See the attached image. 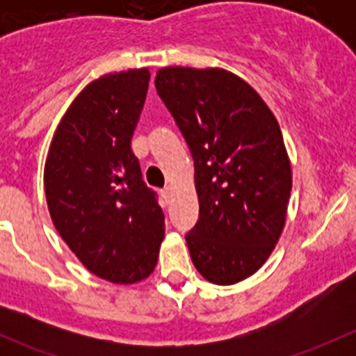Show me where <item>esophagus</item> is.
Listing matches in <instances>:
<instances>
[{
  "label": "esophagus",
  "mask_w": 356,
  "mask_h": 356,
  "mask_svg": "<svg viewBox=\"0 0 356 356\" xmlns=\"http://www.w3.org/2000/svg\"><path fill=\"white\" fill-rule=\"evenodd\" d=\"M161 196H163V198L165 200H170V196H172V188H170V186H167V188H163V189H161Z\"/></svg>",
  "instance_id": "34e87169"
}]
</instances>
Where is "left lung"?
<instances>
[{
	"label": "left lung",
	"instance_id": "obj_1",
	"mask_svg": "<svg viewBox=\"0 0 356 356\" xmlns=\"http://www.w3.org/2000/svg\"><path fill=\"white\" fill-rule=\"evenodd\" d=\"M155 88L195 161L193 264L213 284H236L265 264L284 227L291 165L281 129L258 92L222 68H161Z\"/></svg>",
	"mask_w": 356,
	"mask_h": 356
}]
</instances>
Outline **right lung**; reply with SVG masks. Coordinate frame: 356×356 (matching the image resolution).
<instances>
[{
    "label": "right lung",
    "mask_w": 356,
    "mask_h": 356,
    "mask_svg": "<svg viewBox=\"0 0 356 356\" xmlns=\"http://www.w3.org/2000/svg\"><path fill=\"white\" fill-rule=\"evenodd\" d=\"M148 82V68H138L86 86L46 158L44 191L56 231L88 270L117 284L148 277L163 241V211L131 149Z\"/></svg>",
    "instance_id": "1"
}]
</instances>
